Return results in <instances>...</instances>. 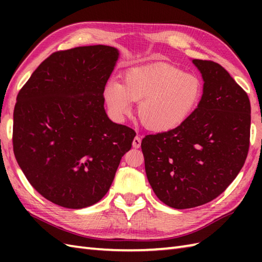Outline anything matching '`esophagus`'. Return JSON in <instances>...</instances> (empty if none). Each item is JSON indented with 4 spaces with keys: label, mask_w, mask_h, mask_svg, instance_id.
Instances as JSON below:
<instances>
[{
    "label": "esophagus",
    "mask_w": 262,
    "mask_h": 262,
    "mask_svg": "<svg viewBox=\"0 0 262 262\" xmlns=\"http://www.w3.org/2000/svg\"><path fill=\"white\" fill-rule=\"evenodd\" d=\"M141 143H142L141 137L136 136V137L134 138V141H133V147H135V148H140V147H141Z\"/></svg>",
    "instance_id": "1"
}]
</instances>
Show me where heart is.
I'll return each mask as SVG.
<instances>
[{"label":"heart","mask_w":262,"mask_h":262,"mask_svg":"<svg viewBox=\"0 0 262 262\" xmlns=\"http://www.w3.org/2000/svg\"><path fill=\"white\" fill-rule=\"evenodd\" d=\"M203 97L199 77L169 64L128 70L124 84L115 79L103 88L110 116L124 121L138 103L142 122L153 132H170L181 126L197 109Z\"/></svg>","instance_id":"1"}]
</instances>
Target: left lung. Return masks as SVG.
Masks as SVG:
<instances>
[{
    "label": "left lung",
    "instance_id": "1",
    "mask_svg": "<svg viewBox=\"0 0 262 262\" xmlns=\"http://www.w3.org/2000/svg\"><path fill=\"white\" fill-rule=\"evenodd\" d=\"M192 63L204 81L197 109L181 126L147 135L141 145L153 191L177 209L219 197L242 169L250 142L248 94L220 64Z\"/></svg>",
    "mask_w": 262,
    "mask_h": 262
}]
</instances>
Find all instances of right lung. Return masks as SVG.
Instances as JSON below:
<instances>
[{
	"mask_svg": "<svg viewBox=\"0 0 262 262\" xmlns=\"http://www.w3.org/2000/svg\"><path fill=\"white\" fill-rule=\"evenodd\" d=\"M119 51L82 46L52 54L21 89L13 113V151L42 197L80 209L108 192L136 133L109 119L103 88Z\"/></svg>",
	"mask_w": 262,
	"mask_h": 262,
	"instance_id": "1",
	"label": "right lung"
}]
</instances>
